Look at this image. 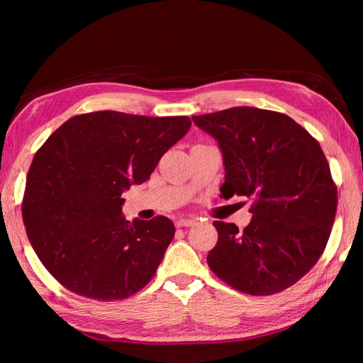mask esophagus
Masks as SVG:
<instances>
[{"mask_svg":"<svg viewBox=\"0 0 363 363\" xmlns=\"http://www.w3.org/2000/svg\"><path fill=\"white\" fill-rule=\"evenodd\" d=\"M196 225V220H190V218H181L176 221V226L177 228H190V226H195Z\"/></svg>","mask_w":363,"mask_h":363,"instance_id":"obj_1","label":"esophagus"}]
</instances>
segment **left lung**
Listing matches in <instances>:
<instances>
[{
	"mask_svg": "<svg viewBox=\"0 0 363 363\" xmlns=\"http://www.w3.org/2000/svg\"><path fill=\"white\" fill-rule=\"evenodd\" d=\"M218 142L225 199H252L250 225L213 221L218 242L207 265L223 282L254 296L296 284L326 248L337 212V186L317 138L289 115L230 107L196 115Z\"/></svg>",
	"mask_w": 363,
	"mask_h": 363,
	"instance_id": "8db88e82",
	"label": "left lung"
}]
</instances>
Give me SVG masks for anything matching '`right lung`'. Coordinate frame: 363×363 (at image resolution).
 <instances>
[{
  "label": "right lung",
  "instance_id": "add662e5",
  "mask_svg": "<svg viewBox=\"0 0 363 363\" xmlns=\"http://www.w3.org/2000/svg\"><path fill=\"white\" fill-rule=\"evenodd\" d=\"M189 117L99 111L67 120L35 152L21 215L50 274L76 295L115 301L148 284L174 237L167 217L121 213V194L142 184L187 134Z\"/></svg>",
  "mask_w": 363,
  "mask_h": 363
}]
</instances>
